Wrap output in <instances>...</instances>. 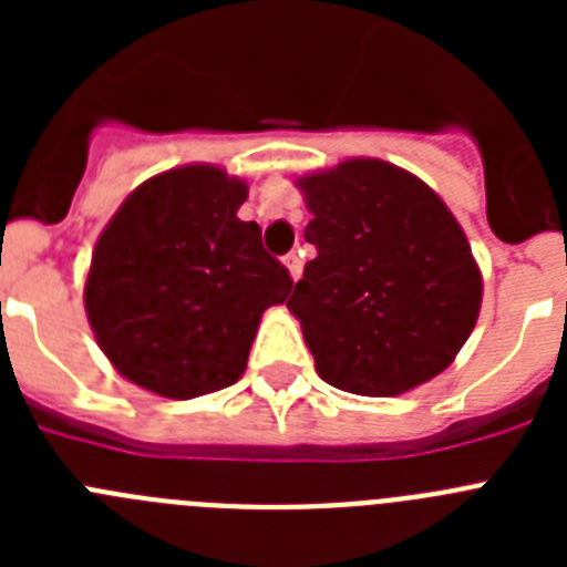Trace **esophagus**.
<instances>
[{
	"label": "esophagus",
	"mask_w": 567,
	"mask_h": 567,
	"mask_svg": "<svg viewBox=\"0 0 567 567\" xmlns=\"http://www.w3.org/2000/svg\"><path fill=\"white\" fill-rule=\"evenodd\" d=\"M284 264H287L289 275H292V280L300 278V272H303V260H300V252H289L287 258H284Z\"/></svg>",
	"instance_id": "1"
}]
</instances>
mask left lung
<instances>
[{"label": "left lung", "mask_w": 567, "mask_h": 567, "mask_svg": "<svg viewBox=\"0 0 567 567\" xmlns=\"http://www.w3.org/2000/svg\"><path fill=\"white\" fill-rule=\"evenodd\" d=\"M318 249L295 284L315 369L329 385L394 398L437 378L477 323L483 278L457 218L412 173L352 158L298 178Z\"/></svg>", "instance_id": "8db88e82"}]
</instances>
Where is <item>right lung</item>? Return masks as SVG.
<instances>
[{
    "instance_id": "obj_1",
    "label": "right lung",
    "mask_w": 567,
    "mask_h": 567,
    "mask_svg": "<svg viewBox=\"0 0 567 567\" xmlns=\"http://www.w3.org/2000/svg\"><path fill=\"white\" fill-rule=\"evenodd\" d=\"M247 193L221 167L189 164L144 182L104 227L84 309L110 363L147 392L233 385L264 309L287 300V267L238 218Z\"/></svg>"
}]
</instances>
